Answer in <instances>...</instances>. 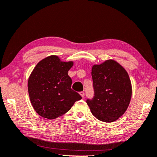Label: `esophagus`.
<instances>
[{"mask_svg":"<svg viewBox=\"0 0 157 157\" xmlns=\"http://www.w3.org/2000/svg\"><path fill=\"white\" fill-rule=\"evenodd\" d=\"M79 94H80L81 95V97H82V98H84V92H80V93H79Z\"/></svg>","mask_w":157,"mask_h":157,"instance_id":"obj_1","label":"esophagus"}]
</instances>
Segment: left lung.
Returning <instances> with one entry per match:
<instances>
[{
    "label": "left lung",
    "instance_id": "left-lung-1",
    "mask_svg": "<svg viewBox=\"0 0 157 157\" xmlns=\"http://www.w3.org/2000/svg\"><path fill=\"white\" fill-rule=\"evenodd\" d=\"M94 97L86 103L95 118L112 122L124 114L132 96L131 79L127 71L112 59L92 67Z\"/></svg>",
    "mask_w": 157,
    "mask_h": 157
}]
</instances>
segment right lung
<instances>
[{
  "label": "right lung",
  "mask_w": 157,
  "mask_h": 157,
  "mask_svg": "<svg viewBox=\"0 0 157 157\" xmlns=\"http://www.w3.org/2000/svg\"><path fill=\"white\" fill-rule=\"evenodd\" d=\"M73 61L64 62L56 55L37 63L29 76L28 90L35 111L43 118H57L70 110L75 101L82 99L71 89L68 75Z\"/></svg>",
  "instance_id": "right-lung-1"
}]
</instances>
